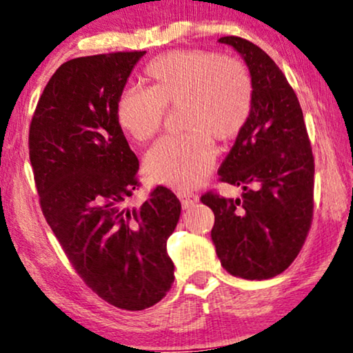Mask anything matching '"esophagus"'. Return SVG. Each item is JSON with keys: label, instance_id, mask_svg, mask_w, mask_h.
<instances>
[{"label": "esophagus", "instance_id": "obj_1", "mask_svg": "<svg viewBox=\"0 0 353 353\" xmlns=\"http://www.w3.org/2000/svg\"><path fill=\"white\" fill-rule=\"evenodd\" d=\"M177 196H179L182 208H184V210L196 205V201H199V195L192 194V192H177Z\"/></svg>", "mask_w": 353, "mask_h": 353}]
</instances>
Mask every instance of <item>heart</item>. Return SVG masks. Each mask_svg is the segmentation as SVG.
<instances>
[{
	"label": "heart",
	"mask_w": 353,
	"mask_h": 353,
	"mask_svg": "<svg viewBox=\"0 0 353 353\" xmlns=\"http://www.w3.org/2000/svg\"><path fill=\"white\" fill-rule=\"evenodd\" d=\"M150 88H128L117 98L116 121L135 142L159 132L166 106H182L189 134L164 137L145 157L153 184L176 190L199 187L213 168V140L228 142L245 129L253 110V83L237 61L205 50L169 51L145 69Z\"/></svg>",
	"instance_id": "1"
}]
</instances>
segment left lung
I'll use <instances>...</instances> for the list:
<instances>
[{"label":"left lung","instance_id":"1","mask_svg":"<svg viewBox=\"0 0 353 353\" xmlns=\"http://www.w3.org/2000/svg\"><path fill=\"white\" fill-rule=\"evenodd\" d=\"M245 61L253 83L248 124L219 168V181L242 187L241 199L208 192L211 241L221 265L250 281L274 278L302 248L313 218L314 159L297 95L274 61L252 41L223 37Z\"/></svg>","mask_w":353,"mask_h":353}]
</instances>
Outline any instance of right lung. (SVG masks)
Here are the masks:
<instances>
[{"label":"right lung","instance_id":"obj_1","mask_svg":"<svg viewBox=\"0 0 353 353\" xmlns=\"http://www.w3.org/2000/svg\"><path fill=\"white\" fill-rule=\"evenodd\" d=\"M147 51L70 59L46 83L30 122L29 152L46 223L98 297L145 310L174 283L168 239L181 201L158 185L140 208L139 159L116 121V103Z\"/></svg>","mask_w":353,"mask_h":353}]
</instances>
